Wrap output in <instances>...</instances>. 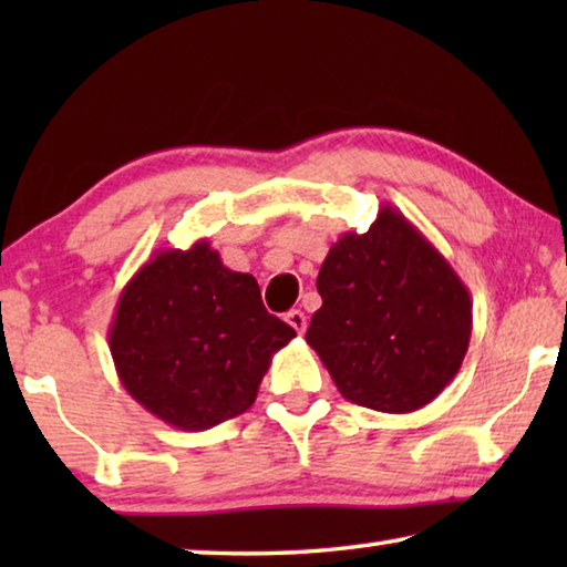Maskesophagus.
Returning <instances> with one entry per match:
<instances>
[{
  "mask_svg": "<svg viewBox=\"0 0 567 567\" xmlns=\"http://www.w3.org/2000/svg\"><path fill=\"white\" fill-rule=\"evenodd\" d=\"M285 320H287V324H290V328H295L300 334L307 330V318H305L302 310H290L285 315Z\"/></svg>",
  "mask_w": 567,
  "mask_h": 567,
  "instance_id": "1",
  "label": "esophagus"
}]
</instances>
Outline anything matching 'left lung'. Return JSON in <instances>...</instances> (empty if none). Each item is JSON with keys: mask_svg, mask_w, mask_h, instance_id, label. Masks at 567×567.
Segmentation results:
<instances>
[{"mask_svg": "<svg viewBox=\"0 0 567 567\" xmlns=\"http://www.w3.org/2000/svg\"><path fill=\"white\" fill-rule=\"evenodd\" d=\"M322 307L305 340L354 405L415 412L457 375L473 300L443 255L392 205L344 233L318 275Z\"/></svg>", "mask_w": 567, "mask_h": 567, "instance_id": "obj_1", "label": "left lung"}]
</instances>
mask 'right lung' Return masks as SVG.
<instances>
[{"label": "right lung", "instance_id": "1", "mask_svg": "<svg viewBox=\"0 0 567 567\" xmlns=\"http://www.w3.org/2000/svg\"><path fill=\"white\" fill-rule=\"evenodd\" d=\"M295 330L265 310L252 275L207 239L157 249L124 285L110 352L124 390L167 425L199 433L252 408L272 354Z\"/></svg>", "mask_w": 567, "mask_h": 567}]
</instances>
